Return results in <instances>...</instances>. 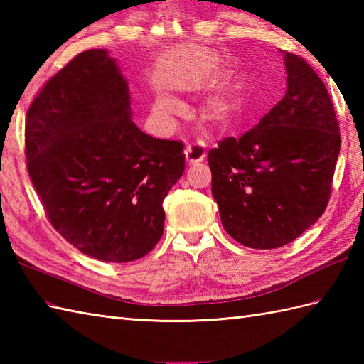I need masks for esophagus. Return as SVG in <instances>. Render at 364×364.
Segmentation results:
<instances>
[{
	"instance_id": "esophagus-1",
	"label": "esophagus",
	"mask_w": 364,
	"mask_h": 364,
	"mask_svg": "<svg viewBox=\"0 0 364 364\" xmlns=\"http://www.w3.org/2000/svg\"><path fill=\"white\" fill-rule=\"evenodd\" d=\"M184 156H186L188 164H196V162H202L206 158V151L202 144L188 145L184 149Z\"/></svg>"
}]
</instances>
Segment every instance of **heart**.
<instances>
[{
  "mask_svg": "<svg viewBox=\"0 0 364 364\" xmlns=\"http://www.w3.org/2000/svg\"><path fill=\"white\" fill-rule=\"evenodd\" d=\"M180 111V103L168 95H161L154 100L153 112L159 120H168ZM236 105L235 100L228 95H215L205 107V117L210 120L214 127L220 129H227L235 120Z\"/></svg>",
  "mask_w": 364,
  "mask_h": 364,
  "instance_id": "heart-1",
  "label": "heart"
}]
</instances>
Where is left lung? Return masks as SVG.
<instances>
[{"instance_id":"8db88e82","label":"left lung","mask_w":364,"mask_h":364,"mask_svg":"<svg viewBox=\"0 0 364 364\" xmlns=\"http://www.w3.org/2000/svg\"><path fill=\"white\" fill-rule=\"evenodd\" d=\"M283 59L284 97L257 127L208 153L222 225L250 249L283 247L321 218L341 149L326 84L296 54Z\"/></svg>"}]
</instances>
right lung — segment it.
I'll return each instance as SVG.
<instances>
[{
  "mask_svg": "<svg viewBox=\"0 0 364 364\" xmlns=\"http://www.w3.org/2000/svg\"><path fill=\"white\" fill-rule=\"evenodd\" d=\"M128 81L107 50L73 58L26 115V166L51 225L106 262L145 257L164 233L162 208L184 172L183 144L131 120Z\"/></svg>",
  "mask_w": 364,
  "mask_h": 364,
  "instance_id": "right-lung-1",
  "label": "right lung"
}]
</instances>
